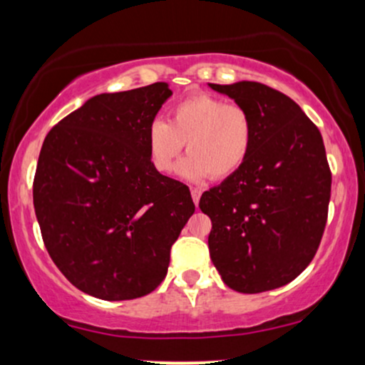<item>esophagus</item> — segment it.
<instances>
[{"mask_svg":"<svg viewBox=\"0 0 365 365\" xmlns=\"http://www.w3.org/2000/svg\"><path fill=\"white\" fill-rule=\"evenodd\" d=\"M190 194H192V199H194V202H195V206L197 204H199V199H200V194H202V190H200V188H192L190 190Z\"/></svg>","mask_w":365,"mask_h":365,"instance_id":"34e87169","label":"esophagus"}]
</instances>
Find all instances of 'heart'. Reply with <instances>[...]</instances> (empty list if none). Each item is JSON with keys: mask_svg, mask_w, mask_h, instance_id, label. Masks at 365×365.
I'll return each instance as SVG.
<instances>
[{"mask_svg": "<svg viewBox=\"0 0 365 365\" xmlns=\"http://www.w3.org/2000/svg\"><path fill=\"white\" fill-rule=\"evenodd\" d=\"M252 139L254 123L244 106L200 92L175 104L168 123L154 120L149 125L148 154L158 173H170L187 142L180 175L192 182L225 180L244 166Z\"/></svg>", "mask_w": 365, "mask_h": 365, "instance_id": "heart-1", "label": "heart"}]
</instances>
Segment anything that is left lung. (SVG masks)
Returning <instances> with one entry per match:
<instances>
[{"instance_id":"left-lung-1","label":"left lung","mask_w":365,"mask_h":365,"mask_svg":"<svg viewBox=\"0 0 365 365\" xmlns=\"http://www.w3.org/2000/svg\"><path fill=\"white\" fill-rule=\"evenodd\" d=\"M209 86L244 106L254 123L244 166L200 197L212 223L211 261L232 290H274L311 264L324 233L331 170L321 132L273 87Z\"/></svg>"}]
</instances>
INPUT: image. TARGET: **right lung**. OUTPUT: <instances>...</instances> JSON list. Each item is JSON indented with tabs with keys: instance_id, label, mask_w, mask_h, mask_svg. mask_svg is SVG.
Returning <instances> with one entry per match:
<instances>
[{
	"instance_id": "1",
	"label": "right lung",
	"mask_w": 365,
	"mask_h": 365,
	"mask_svg": "<svg viewBox=\"0 0 365 365\" xmlns=\"http://www.w3.org/2000/svg\"><path fill=\"white\" fill-rule=\"evenodd\" d=\"M170 96L165 82L94 96L41 148L32 195L46 250L73 287L98 299L156 290L195 211L188 187L149 161L148 128Z\"/></svg>"
}]
</instances>
